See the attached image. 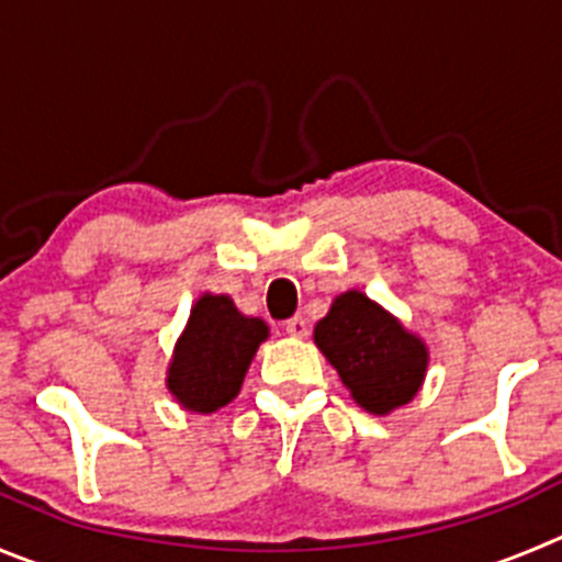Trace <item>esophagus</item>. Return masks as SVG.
<instances>
[{
	"label": "esophagus",
	"mask_w": 562,
	"mask_h": 562,
	"mask_svg": "<svg viewBox=\"0 0 562 562\" xmlns=\"http://www.w3.org/2000/svg\"><path fill=\"white\" fill-rule=\"evenodd\" d=\"M285 333L293 335V338H305L307 335V322L302 316H293L285 322Z\"/></svg>",
	"instance_id": "obj_1"
}]
</instances>
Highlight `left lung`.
<instances>
[{
    "label": "left lung",
    "mask_w": 562,
    "mask_h": 562,
    "mask_svg": "<svg viewBox=\"0 0 562 562\" xmlns=\"http://www.w3.org/2000/svg\"><path fill=\"white\" fill-rule=\"evenodd\" d=\"M316 346L355 402L376 416L407 405L427 371L422 340L360 291L335 299L316 324Z\"/></svg>",
    "instance_id": "left-lung-1"
}]
</instances>
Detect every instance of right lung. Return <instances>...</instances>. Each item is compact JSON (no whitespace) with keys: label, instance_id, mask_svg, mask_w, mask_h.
<instances>
[{"label":"right lung","instance_id":"obj_1","mask_svg":"<svg viewBox=\"0 0 562 562\" xmlns=\"http://www.w3.org/2000/svg\"><path fill=\"white\" fill-rule=\"evenodd\" d=\"M269 327L240 316L229 296L204 293L193 305L169 369V391L188 411L213 413L233 402Z\"/></svg>","mask_w":562,"mask_h":562}]
</instances>
